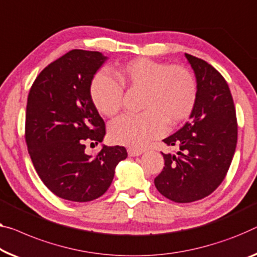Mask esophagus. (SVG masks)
<instances>
[{
    "instance_id": "1",
    "label": "esophagus",
    "mask_w": 257,
    "mask_h": 257,
    "mask_svg": "<svg viewBox=\"0 0 257 257\" xmlns=\"http://www.w3.org/2000/svg\"><path fill=\"white\" fill-rule=\"evenodd\" d=\"M128 155L130 157H137V156H141L142 155V151L141 150H136V149L129 148L128 149Z\"/></svg>"
}]
</instances>
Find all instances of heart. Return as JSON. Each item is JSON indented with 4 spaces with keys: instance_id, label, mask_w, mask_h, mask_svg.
<instances>
[{
    "instance_id": "heart-1",
    "label": "heart",
    "mask_w": 257,
    "mask_h": 257,
    "mask_svg": "<svg viewBox=\"0 0 257 257\" xmlns=\"http://www.w3.org/2000/svg\"><path fill=\"white\" fill-rule=\"evenodd\" d=\"M113 72L117 82L105 71L92 79L90 93L95 108L106 116L115 115L122 107L123 89H128L142 91L139 108L143 110L109 124L113 143L141 149L162 136L166 124L177 125L193 113L197 86L188 69L140 57L121 63Z\"/></svg>"
}]
</instances>
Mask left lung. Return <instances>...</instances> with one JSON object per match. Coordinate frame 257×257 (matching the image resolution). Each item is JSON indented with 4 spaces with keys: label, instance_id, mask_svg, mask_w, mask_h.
I'll list each match as a JSON object with an SVG mask.
<instances>
[{
    "label": "left lung",
    "instance_id": "obj_1",
    "mask_svg": "<svg viewBox=\"0 0 257 257\" xmlns=\"http://www.w3.org/2000/svg\"><path fill=\"white\" fill-rule=\"evenodd\" d=\"M185 56L196 77V104L190 120L164 140L179 151L163 153L165 167L155 179L159 193L177 203L202 200L218 188L238 140L235 107L226 80L204 60Z\"/></svg>",
    "mask_w": 257,
    "mask_h": 257
}]
</instances>
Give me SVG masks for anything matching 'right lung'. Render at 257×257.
<instances>
[{"mask_svg":"<svg viewBox=\"0 0 257 257\" xmlns=\"http://www.w3.org/2000/svg\"><path fill=\"white\" fill-rule=\"evenodd\" d=\"M106 60L99 52L72 49L48 64L30 90L25 141L31 160L45 186L63 200L100 197L128 156L118 145H102L95 157L85 153V142L98 144L106 134L90 93L93 76Z\"/></svg>","mask_w":257,"mask_h":257,"instance_id":"right-lung-1","label":"right lung"}]
</instances>
